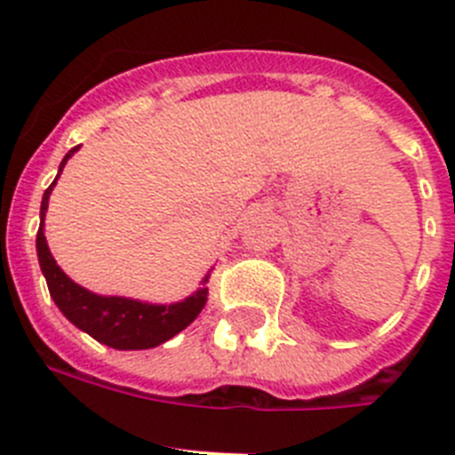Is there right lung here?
Returning <instances> with one entry per match:
<instances>
[{"label":"right lung","mask_w":455,"mask_h":455,"mask_svg":"<svg viewBox=\"0 0 455 455\" xmlns=\"http://www.w3.org/2000/svg\"><path fill=\"white\" fill-rule=\"evenodd\" d=\"M77 150L79 146L72 148L63 156L61 166H59V175L63 172L68 159ZM54 184L56 180L43 193L36 251H38L40 271L45 275L47 287H50V296L54 299L56 307L63 312V316L70 323L77 325L79 331L88 332L92 339H98L100 344H107L111 348H118V351L155 348L171 339V337L178 335V332H182L203 312L209 293L207 287L198 289V291L191 293L188 299L180 300V303L152 305L140 303V300L134 299H123V296H100V293H92L88 289L79 287L77 283H72L70 277L61 271V267L56 264L50 248H47L45 232H43L47 204H50V193ZM207 277L209 275H204L203 284L207 283Z\"/></svg>","instance_id":"1"}]
</instances>
